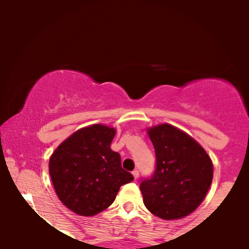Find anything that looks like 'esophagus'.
I'll list each match as a JSON object with an SVG mask.
<instances>
[{
  "instance_id": "34e87169",
  "label": "esophagus",
  "mask_w": 249,
  "mask_h": 249,
  "mask_svg": "<svg viewBox=\"0 0 249 249\" xmlns=\"http://www.w3.org/2000/svg\"><path fill=\"white\" fill-rule=\"evenodd\" d=\"M132 174H133V177H134V179H138V177H139V171L137 170H133V172H132Z\"/></svg>"
}]
</instances>
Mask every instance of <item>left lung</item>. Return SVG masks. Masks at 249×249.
<instances>
[{
	"label": "left lung",
	"mask_w": 249,
	"mask_h": 249,
	"mask_svg": "<svg viewBox=\"0 0 249 249\" xmlns=\"http://www.w3.org/2000/svg\"><path fill=\"white\" fill-rule=\"evenodd\" d=\"M156 167L141 179L145 206L165 220L180 219L205 199L213 179V165L206 151L179 128L161 124L148 130Z\"/></svg>",
	"instance_id": "left-lung-1"
}]
</instances>
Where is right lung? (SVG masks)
Returning a JSON list of instances; mask_svg holds the SVG:
<instances>
[{"instance_id": "1", "label": "right lung", "mask_w": 249, "mask_h": 249, "mask_svg": "<svg viewBox=\"0 0 249 249\" xmlns=\"http://www.w3.org/2000/svg\"><path fill=\"white\" fill-rule=\"evenodd\" d=\"M115 128L96 124L81 128L56 148L49 161L53 185L63 204L79 215L92 216L115 201L133 176L111 150Z\"/></svg>"}]
</instances>
